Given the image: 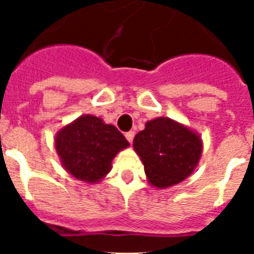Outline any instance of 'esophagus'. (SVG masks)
I'll return each mask as SVG.
<instances>
[{"label": "esophagus", "instance_id": "1", "mask_svg": "<svg viewBox=\"0 0 254 254\" xmlns=\"http://www.w3.org/2000/svg\"><path fill=\"white\" fill-rule=\"evenodd\" d=\"M125 137H127V139L129 141V142H133V139H134V131H127V134H125Z\"/></svg>", "mask_w": 254, "mask_h": 254}]
</instances>
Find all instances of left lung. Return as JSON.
I'll return each instance as SVG.
<instances>
[{"instance_id": "8db88e82", "label": "left lung", "mask_w": 254, "mask_h": 254, "mask_svg": "<svg viewBox=\"0 0 254 254\" xmlns=\"http://www.w3.org/2000/svg\"><path fill=\"white\" fill-rule=\"evenodd\" d=\"M133 147L142 161L149 183L157 189H167L193 173L203 142L189 127L169 117H157L135 134Z\"/></svg>"}]
</instances>
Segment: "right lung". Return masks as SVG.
Returning a JSON list of instances; mask_svg holds the SVG:
<instances>
[{"mask_svg": "<svg viewBox=\"0 0 254 254\" xmlns=\"http://www.w3.org/2000/svg\"><path fill=\"white\" fill-rule=\"evenodd\" d=\"M129 146L121 131L100 117L83 115L57 133L55 149L62 166L77 181L97 183L112 169L117 153Z\"/></svg>", "mask_w": 254, "mask_h": 254, "instance_id": "right-lung-1", "label": "right lung"}]
</instances>
